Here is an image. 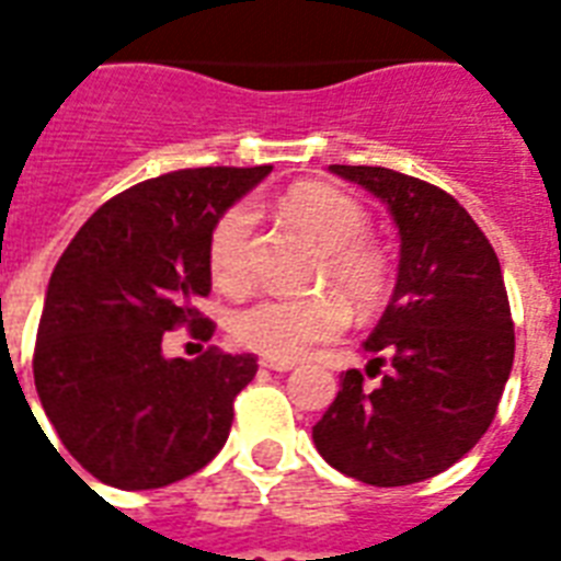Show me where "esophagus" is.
Returning a JSON list of instances; mask_svg holds the SVG:
<instances>
[{
  "label": "esophagus",
  "mask_w": 561,
  "mask_h": 561,
  "mask_svg": "<svg viewBox=\"0 0 561 561\" xmlns=\"http://www.w3.org/2000/svg\"><path fill=\"white\" fill-rule=\"evenodd\" d=\"M264 369H273V373H288L294 369V360H271V358H262L259 360Z\"/></svg>",
  "instance_id": "esophagus-1"
}]
</instances>
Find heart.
I'll list each match as a JSON object with an SVG mask.
<instances>
[{
	"label": "heart",
	"mask_w": 561,
	"mask_h": 561,
	"mask_svg": "<svg viewBox=\"0 0 561 561\" xmlns=\"http://www.w3.org/2000/svg\"><path fill=\"white\" fill-rule=\"evenodd\" d=\"M285 218L314 238L323 250L317 264V285L337 289L355 311H375L390 290L387 255L369 241V215L352 194L325 183H299L279 201ZM253 209L238 203L224 211L209 236V271L220 288L241 290L250 285L253 264ZM337 293V294H339ZM336 294V295H337ZM331 290L306 297H262L236 311L232 337L244 350L271 360H297L311 346L343 332L350 320L346 304Z\"/></svg>",
	"instance_id": "heart-1"
}]
</instances>
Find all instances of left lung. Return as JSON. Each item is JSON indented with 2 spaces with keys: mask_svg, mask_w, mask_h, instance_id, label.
Returning <instances> with one entry per match:
<instances>
[{
  "mask_svg": "<svg viewBox=\"0 0 561 561\" xmlns=\"http://www.w3.org/2000/svg\"><path fill=\"white\" fill-rule=\"evenodd\" d=\"M329 171L387 203L401 250L390 306L364 341L378 381L343 373L311 436L343 474L408 486L466 457L495 419L515 358L504 273L483 229L443 188L378 165Z\"/></svg>",
  "mask_w": 561,
  "mask_h": 561,
  "instance_id": "8db88e82",
  "label": "left lung"
}]
</instances>
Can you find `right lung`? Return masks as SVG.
Wrapping results in <instances>:
<instances>
[{
  "label": "right lung",
  "instance_id": "1",
  "mask_svg": "<svg viewBox=\"0 0 561 561\" xmlns=\"http://www.w3.org/2000/svg\"><path fill=\"white\" fill-rule=\"evenodd\" d=\"M271 174L183 169L107 201L60 255L34 346V383L60 443L92 478L160 489L224 448L253 355L209 350L165 358L162 337L215 325L194 302L211 290L209 236L224 211Z\"/></svg>",
  "mask_w": 561,
  "mask_h": 561
}]
</instances>
